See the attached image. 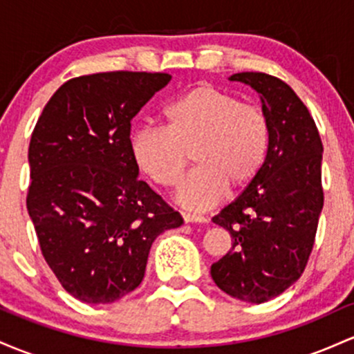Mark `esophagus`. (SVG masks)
Returning <instances> with one entry per match:
<instances>
[{"instance_id": "1", "label": "esophagus", "mask_w": 354, "mask_h": 354, "mask_svg": "<svg viewBox=\"0 0 354 354\" xmlns=\"http://www.w3.org/2000/svg\"><path fill=\"white\" fill-rule=\"evenodd\" d=\"M182 217H184L185 224H194V222H198V224H205L207 222V217L204 216H196V214H182Z\"/></svg>"}]
</instances>
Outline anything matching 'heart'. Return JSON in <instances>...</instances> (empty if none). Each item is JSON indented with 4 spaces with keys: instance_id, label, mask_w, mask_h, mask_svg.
<instances>
[{
    "instance_id": "obj_1",
    "label": "heart",
    "mask_w": 354,
    "mask_h": 354,
    "mask_svg": "<svg viewBox=\"0 0 354 354\" xmlns=\"http://www.w3.org/2000/svg\"><path fill=\"white\" fill-rule=\"evenodd\" d=\"M165 129L132 137L138 169L162 187H176L192 153L197 169L182 182L177 202L190 210L216 205L227 187L241 190L261 174L271 129L259 106L210 83L182 93L164 110Z\"/></svg>"
}]
</instances>
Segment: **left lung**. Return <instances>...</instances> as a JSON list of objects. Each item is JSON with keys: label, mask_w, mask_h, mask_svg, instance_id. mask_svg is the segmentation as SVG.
Instances as JSON below:
<instances>
[{"label": "left lung", "mask_w": 354, "mask_h": 354, "mask_svg": "<svg viewBox=\"0 0 354 354\" xmlns=\"http://www.w3.org/2000/svg\"><path fill=\"white\" fill-rule=\"evenodd\" d=\"M259 93L271 140L261 174L212 221L232 237L229 252L210 266L225 295L261 304L303 274L323 210V144L295 90L279 78L242 71L229 77Z\"/></svg>", "instance_id": "8db88e82"}]
</instances>
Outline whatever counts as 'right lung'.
Returning <instances> with one entry per match:
<instances>
[{
  "mask_svg": "<svg viewBox=\"0 0 354 354\" xmlns=\"http://www.w3.org/2000/svg\"><path fill=\"white\" fill-rule=\"evenodd\" d=\"M170 80L147 71L71 78L31 135L28 214L51 271L83 303H115L138 288L153 241L184 224L138 178L130 149V122Z\"/></svg>",
  "mask_w": 354,
  "mask_h": 354,
  "instance_id": "1",
  "label": "right lung"
}]
</instances>
